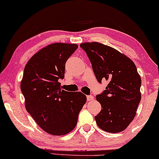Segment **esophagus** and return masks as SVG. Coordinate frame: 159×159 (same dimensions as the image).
I'll use <instances>...</instances> for the list:
<instances>
[{
	"mask_svg": "<svg viewBox=\"0 0 159 159\" xmlns=\"http://www.w3.org/2000/svg\"><path fill=\"white\" fill-rule=\"evenodd\" d=\"M93 96H87V100L88 101V102H90V101H92L93 100Z\"/></svg>",
	"mask_w": 159,
	"mask_h": 159,
	"instance_id": "esophagus-1",
	"label": "esophagus"
}]
</instances>
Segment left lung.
Here are the masks:
<instances>
[{"mask_svg": "<svg viewBox=\"0 0 159 159\" xmlns=\"http://www.w3.org/2000/svg\"><path fill=\"white\" fill-rule=\"evenodd\" d=\"M98 82L109 84L96 100L102 110L95 116L98 126L107 132L123 131L134 118L141 100V77L134 63L112 47L98 42L82 43Z\"/></svg>", "mask_w": 159, "mask_h": 159, "instance_id": "left-lung-1", "label": "left lung"}]
</instances>
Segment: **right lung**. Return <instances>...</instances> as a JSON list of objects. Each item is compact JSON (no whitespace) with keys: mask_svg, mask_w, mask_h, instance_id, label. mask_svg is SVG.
I'll list each match as a JSON object with an SVG mask.
<instances>
[{"mask_svg":"<svg viewBox=\"0 0 159 159\" xmlns=\"http://www.w3.org/2000/svg\"><path fill=\"white\" fill-rule=\"evenodd\" d=\"M77 47L66 43L49 44L33 55L25 67L20 88L26 110L51 135L71 132L87 100L81 92L62 90L59 82L64 78L66 62Z\"/></svg>","mask_w":159,"mask_h":159,"instance_id":"add662e5","label":"right lung"}]
</instances>
